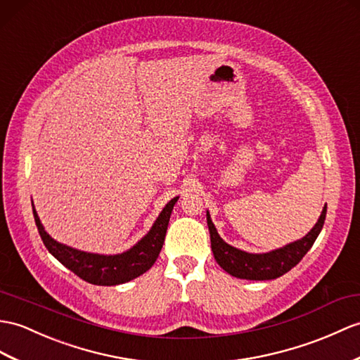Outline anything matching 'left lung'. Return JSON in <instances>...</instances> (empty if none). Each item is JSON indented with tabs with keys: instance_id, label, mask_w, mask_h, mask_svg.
<instances>
[{
	"instance_id": "1",
	"label": "left lung",
	"mask_w": 360,
	"mask_h": 360,
	"mask_svg": "<svg viewBox=\"0 0 360 360\" xmlns=\"http://www.w3.org/2000/svg\"><path fill=\"white\" fill-rule=\"evenodd\" d=\"M325 216H327V205L323 207L314 227L302 239L291 242V244L282 248L273 250V252L256 255L242 252V250L227 244L219 236L218 230H216L214 224L212 222L210 213L207 212V225L208 230H210L213 256L216 262L221 265V269L235 276V278L248 281L276 279L296 266L300 262V259L307 255L308 250L313 247L314 240L319 236L323 227Z\"/></svg>"
}]
</instances>
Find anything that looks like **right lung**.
<instances>
[{
	"mask_svg": "<svg viewBox=\"0 0 360 360\" xmlns=\"http://www.w3.org/2000/svg\"><path fill=\"white\" fill-rule=\"evenodd\" d=\"M178 199L179 196L173 198L162 208L153 227L136 245H133L127 252L120 255L87 253L64 245L61 242H56L52 236H49V233L44 230L43 224L38 218L35 207H33V218H35L39 236L43 239L46 248L64 266L79 276L81 279L94 283V285H120V283L129 282L144 274L155 264L164 244L172 210Z\"/></svg>",
	"mask_w": 360,
	"mask_h": 360,
	"instance_id": "obj_1",
	"label": "right lung"
}]
</instances>
